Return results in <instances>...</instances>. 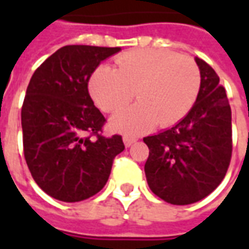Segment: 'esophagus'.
I'll return each mask as SVG.
<instances>
[{
    "instance_id": "obj_1",
    "label": "esophagus",
    "mask_w": 249,
    "mask_h": 249,
    "mask_svg": "<svg viewBox=\"0 0 249 249\" xmlns=\"http://www.w3.org/2000/svg\"><path fill=\"white\" fill-rule=\"evenodd\" d=\"M124 144L125 146H130V145H133L136 142V139L135 137H132V136H124Z\"/></svg>"
}]
</instances>
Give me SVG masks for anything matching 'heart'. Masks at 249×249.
I'll return each mask as SVG.
<instances>
[{
  "instance_id": "1",
  "label": "heart",
  "mask_w": 249,
  "mask_h": 249,
  "mask_svg": "<svg viewBox=\"0 0 249 249\" xmlns=\"http://www.w3.org/2000/svg\"><path fill=\"white\" fill-rule=\"evenodd\" d=\"M117 69L100 66L89 90L104 112H116L136 96L139 103L114 114L110 125L126 135H140L159 123L181 121L197 100L201 74L192 57L161 49H137L116 60Z\"/></svg>"
}]
</instances>
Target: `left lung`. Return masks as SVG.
I'll list each match as a JSON object with an SVG mask.
<instances>
[{"mask_svg": "<svg viewBox=\"0 0 249 249\" xmlns=\"http://www.w3.org/2000/svg\"><path fill=\"white\" fill-rule=\"evenodd\" d=\"M201 74L197 100L172 128L144 137L148 185L175 205L196 203L223 181L232 156L231 107L216 71L196 57Z\"/></svg>", "mask_w": 249, "mask_h": 249, "instance_id": "left-lung-1", "label": "left lung"}]
</instances>
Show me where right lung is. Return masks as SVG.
I'll list each match as a JSON object with an SVG mask.
<instances>
[{
	"label": "right lung",
	"mask_w": 249,
	"mask_h": 249,
	"mask_svg": "<svg viewBox=\"0 0 249 249\" xmlns=\"http://www.w3.org/2000/svg\"><path fill=\"white\" fill-rule=\"evenodd\" d=\"M120 48L66 45L30 78L22 109V142L37 185L52 197L76 203L107 184L121 136L101 135L105 117L94 107L88 82L101 61Z\"/></svg>",
	"instance_id": "obj_1"
}]
</instances>
